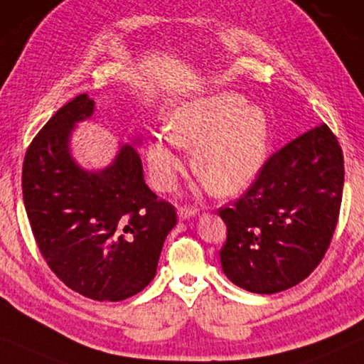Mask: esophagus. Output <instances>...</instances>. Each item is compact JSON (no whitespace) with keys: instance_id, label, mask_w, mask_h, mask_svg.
<instances>
[{"instance_id":"1","label":"esophagus","mask_w":364,"mask_h":364,"mask_svg":"<svg viewBox=\"0 0 364 364\" xmlns=\"http://www.w3.org/2000/svg\"><path fill=\"white\" fill-rule=\"evenodd\" d=\"M198 214V209L196 208H189V206H183L178 209V218H180V221H186L189 218H194Z\"/></svg>"}]
</instances>
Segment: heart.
<instances>
[{
	"label": "heart",
	"mask_w": 364,
	"mask_h": 364,
	"mask_svg": "<svg viewBox=\"0 0 364 364\" xmlns=\"http://www.w3.org/2000/svg\"><path fill=\"white\" fill-rule=\"evenodd\" d=\"M269 115L239 92L221 90L176 105L166 132L153 133L146 161L153 184L175 188L183 170L180 146L193 149V170L216 194L229 196L252 183L267 161Z\"/></svg>",
	"instance_id": "b5f03b06"
}]
</instances>
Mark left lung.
I'll return each instance as SVG.
<instances>
[{"mask_svg": "<svg viewBox=\"0 0 364 364\" xmlns=\"http://www.w3.org/2000/svg\"><path fill=\"white\" fill-rule=\"evenodd\" d=\"M343 181L341 148L325 124L269 158L249 191L219 209L226 277L252 294H277L309 277L336 228Z\"/></svg>", "mask_w": 364, "mask_h": 364, "instance_id": "obj_1", "label": "left lung"}]
</instances>
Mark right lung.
I'll list each match as a JSON object with an SVG mask.
<instances>
[{"label":"right lung","instance_id":"1","mask_svg":"<svg viewBox=\"0 0 364 364\" xmlns=\"http://www.w3.org/2000/svg\"><path fill=\"white\" fill-rule=\"evenodd\" d=\"M95 114L82 94L53 115L31 143L23 199L46 262L63 282L99 301L136 295L156 274L176 213L146 186L133 145L119 143L109 165L87 170L73 155V133Z\"/></svg>","mask_w":364,"mask_h":364}]
</instances>
